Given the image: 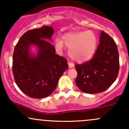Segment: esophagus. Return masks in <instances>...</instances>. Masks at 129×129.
<instances>
[{
  "mask_svg": "<svg viewBox=\"0 0 129 129\" xmlns=\"http://www.w3.org/2000/svg\"><path fill=\"white\" fill-rule=\"evenodd\" d=\"M68 64L69 68H73V67H74V64L72 63V62H68Z\"/></svg>",
  "mask_w": 129,
  "mask_h": 129,
  "instance_id": "1",
  "label": "esophagus"
}]
</instances>
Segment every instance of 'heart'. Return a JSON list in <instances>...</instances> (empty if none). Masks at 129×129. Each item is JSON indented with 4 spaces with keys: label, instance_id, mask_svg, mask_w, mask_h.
I'll return each mask as SVG.
<instances>
[{
    "label": "heart",
    "instance_id": "b5f03b06",
    "mask_svg": "<svg viewBox=\"0 0 129 129\" xmlns=\"http://www.w3.org/2000/svg\"><path fill=\"white\" fill-rule=\"evenodd\" d=\"M66 47L69 48V54L74 60L83 62L91 58L95 52L97 37L92 31L71 32L62 36V41L57 39L55 47L57 51L62 52Z\"/></svg>",
    "mask_w": 129,
    "mask_h": 129
}]
</instances>
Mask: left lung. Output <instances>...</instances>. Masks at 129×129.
Masks as SVG:
<instances>
[{
  "label": "left lung",
  "mask_w": 129,
  "mask_h": 129,
  "mask_svg": "<svg viewBox=\"0 0 129 129\" xmlns=\"http://www.w3.org/2000/svg\"><path fill=\"white\" fill-rule=\"evenodd\" d=\"M77 86L84 93H97L106 90L117 77L119 56L117 44L102 31L99 45L90 61L75 66Z\"/></svg>",
  "instance_id": "obj_1"
}]
</instances>
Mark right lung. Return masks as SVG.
Instances as JSON below:
<instances>
[{
  "instance_id": "right-lung-1",
  "label": "right lung",
  "mask_w": 129,
  "mask_h": 129,
  "mask_svg": "<svg viewBox=\"0 0 129 129\" xmlns=\"http://www.w3.org/2000/svg\"><path fill=\"white\" fill-rule=\"evenodd\" d=\"M54 32L52 27L46 25L27 31L14 49L12 71L15 83L31 98L50 95L69 67L67 60L55 54V48L49 42ZM32 46L37 49L36 54L31 52Z\"/></svg>"
}]
</instances>
